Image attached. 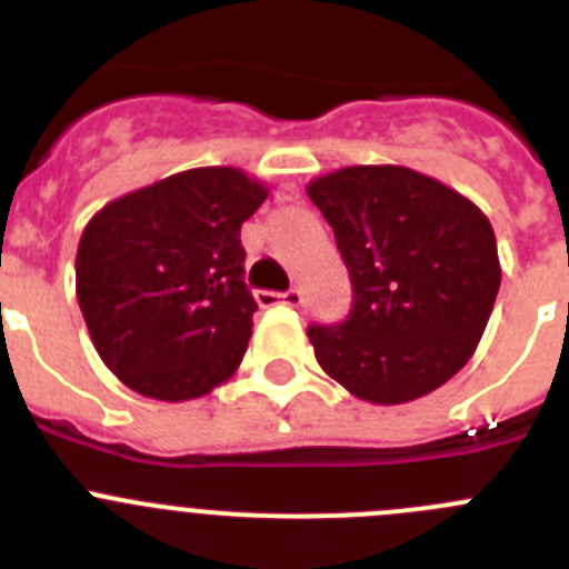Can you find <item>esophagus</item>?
<instances>
[{"instance_id": "obj_1", "label": "esophagus", "mask_w": 569, "mask_h": 569, "mask_svg": "<svg viewBox=\"0 0 569 569\" xmlns=\"http://www.w3.org/2000/svg\"><path fill=\"white\" fill-rule=\"evenodd\" d=\"M256 301H259L261 308L288 305V308L299 310L301 305H305V296H301V290H288V293H270V290H261V293H256Z\"/></svg>"}]
</instances>
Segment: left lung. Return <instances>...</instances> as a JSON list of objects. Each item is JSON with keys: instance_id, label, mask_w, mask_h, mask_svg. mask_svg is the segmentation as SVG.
<instances>
[{"instance_id": "obj_1", "label": "left lung", "mask_w": 569, "mask_h": 569, "mask_svg": "<svg viewBox=\"0 0 569 569\" xmlns=\"http://www.w3.org/2000/svg\"><path fill=\"white\" fill-rule=\"evenodd\" d=\"M353 281L341 328H310L347 393L405 405L453 379L479 347L501 284L492 224L459 190L401 164H353L308 184Z\"/></svg>"}]
</instances>
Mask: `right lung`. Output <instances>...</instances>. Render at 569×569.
Returning a JSON list of instances; mask_svg holds the SVG:
<instances>
[{
	"label": "right lung",
	"instance_id": "1",
	"mask_svg": "<svg viewBox=\"0 0 569 569\" xmlns=\"http://www.w3.org/2000/svg\"><path fill=\"white\" fill-rule=\"evenodd\" d=\"M268 193L239 168H193L119 196L84 224L77 299L122 385L190 401L236 373L256 313L239 233Z\"/></svg>",
	"mask_w": 569,
	"mask_h": 569
}]
</instances>
